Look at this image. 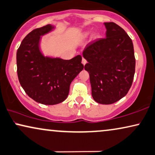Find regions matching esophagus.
<instances>
[{"label":"esophagus","instance_id":"obj_1","mask_svg":"<svg viewBox=\"0 0 155 155\" xmlns=\"http://www.w3.org/2000/svg\"><path fill=\"white\" fill-rule=\"evenodd\" d=\"M82 63L83 64V65H85V64L87 63V60H86L84 58H82Z\"/></svg>","mask_w":155,"mask_h":155}]
</instances>
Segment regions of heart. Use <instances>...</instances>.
I'll return each instance as SVG.
<instances>
[{"mask_svg":"<svg viewBox=\"0 0 155 155\" xmlns=\"http://www.w3.org/2000/svg\"><path fill=\"white\" fill-rule=\"evenodd\" d=\"M90 34V31H87L86 33H85V34H84V37H87V36H88Z\"/></svg>","mask_w":155,"mask_h":155,"instance_id":"obj_1","label":"heart"}]
</instances>
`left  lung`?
Returning a JSON list of instances; mask_svg holds the SVG:
<instances>
[{"label": "left lung", "instance_id": "obj_1", "mask_svg": "<svg viewBox=\"0 0 155 155\" xmlns=\"http://www.w3.org/2000/svg\"><path fill=\"white\" fill-rule=\"evenodd\" d=\"M106 38L88 43L82 53L88 63L92 96L102 104L116 102L127 95L135 72V58L131 38L113 22L104 23Z\"/></svg>", "mask_w": 155, "mask_h": 155}]
</instances>
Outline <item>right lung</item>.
<instances>
[{
  "instance_id": "1",
  "label": "right lung",
  "mask_w": 155,
  "mask_h": 155,
  "mask_svg": "<svg viewBox=\"0 0 155 155\" xmlns=\"http://www.w3.org/2000/svg\"><path fill=\"white\" fill-rule=\"evenodd\" d=\"M54 26L47 25L28 34L17 51V73L20 83L28 95L35 102L53 105L63 102L70 85L83 70L82 57L71 60L45 57L40 51L41 36Z\"/></svg>"
}]
</instances>
